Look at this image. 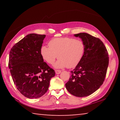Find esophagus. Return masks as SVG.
I'll return each mask as SVG.
<instances>
[{"label": "esophagus", "instance_id": "obj_1", "mask_svg": "<svg viewBox=\"0 0 120 120\" xmlns=\"http://www.w3.org/2000/svg\"><path fill=\"white\" fill-rule=\"evenodd\" d=\"M61 71L59 70H56V74H57V75L60 74V73H61Z\"/></svg>", "mask_w": 120, "mask_h": 120}]
</instances>
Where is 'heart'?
<instances>
[{
    "label": "heart",
    "mask_w": 120,
    "mask_h": 120,
    "mask_svg": "<svg viewBox=\"0 0 120 120\" xmlns=\"http://www.w3.org/2000/svg\"><path fill=\"white\" fill-rule=\"evenodd\" d=\"M49 46H42L41 56L50 64H53L58 56L59 60L54 65L56 69L76 67L82 61L85 51L84 42L72 38H53L49 42Z\"/></svg>",
    "instance_id": "heart-1"
}]
</instances>
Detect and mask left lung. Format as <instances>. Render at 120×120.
Segmentation results:
<instances>
[{"mask_svg":"<svg viewBox=\"0 0 120 120\" xmlns=\"http://www.w3.org/2000/svg\"><path fill=\"white\" fill-rule=\"evenodd\" d=\"M74 36L84 42L85 51L82 61L71 71V76L66 87L71 94L82 97L93 94L103 84L109 66V55L98 38L86 33Z\"/></svg>","mask_w":120,"mask_h":120,"instance_id":"left-lung-1","label":"left lung"}]
</instances>
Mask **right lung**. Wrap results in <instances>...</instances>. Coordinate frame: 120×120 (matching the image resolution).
I'll return each instance as SVG.
<instances>
[{
    "label": "right lung",
    "mask_w": 120,
    "mask_h": 120,
    "mask_svg": "<svg viewBox=\"0 0 120 120\" xmlns=\"http://www.w3.org/2000/svg\"><path fill=\"white\" fill-rule=\"evenodd\" d=\"M45 35L28 34L9 52L8 66L14 84L26 97L38 98L47 92L54 70L44 62L40 49Z\"/></svg>",
    "instance_id": "obj_1"
}]
</instances>
